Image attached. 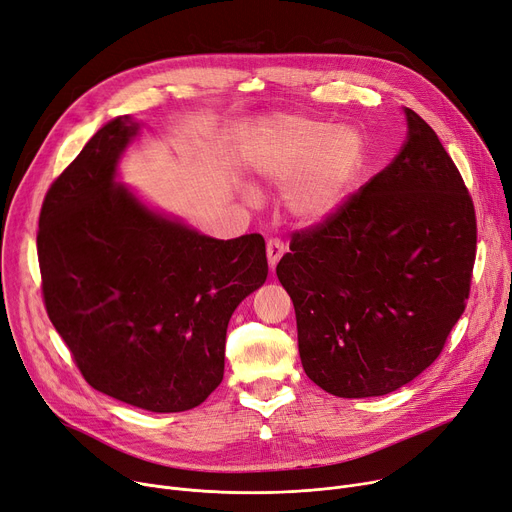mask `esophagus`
<instances>
[{"mask_svg":"<svg viewBox=\"0 0 512 512\" xmlns=\"http://www.w3.org/2000/svg\"><path fill=\"white\" fill-rule=\"evenodd\" d=\"M285 254V244L281 242L279 237H270L266 242V256H268V264L270 268H275L277 262L281 260V256Z\"/></svg>","mask_w":512,"mask_h":512,"instance_id":"1","label":"esophagus"}]
</instances>
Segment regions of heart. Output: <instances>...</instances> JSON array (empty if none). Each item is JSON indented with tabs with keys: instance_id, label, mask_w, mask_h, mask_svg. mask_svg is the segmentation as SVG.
Segmentation results:
<instances>
[{
	"instance_id": "obj_1",
	"label": "heart",
	"mask_w": 512,
	"mask_h": 512,
	"mask_svg": "<svg viewBox=\"0 0 512 512\" xmlns=\"http://www.w3.org/2000/svg\"><path fill=\"white\" fill-rule=\"evenodd\" d=\"M364 161V140L349 126L302 115H270L256 128L246 165L258 182L285 186L283 204L299 223H320L347 198ZM244 198L258 202L254 190Z\"/></svg>"
}]
</instances>
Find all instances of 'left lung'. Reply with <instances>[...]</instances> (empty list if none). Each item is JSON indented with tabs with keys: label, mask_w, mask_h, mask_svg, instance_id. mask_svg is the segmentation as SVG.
Wrapping results in <instances>:
<instances>
[{
	"label": "left lung",
	"mask_w": 512,
	"mask_h": 512,
	"mask_svg": "<svg viewBox=\"0 0 512 512\" xmlns=\"http://www.w3.org/2000/svg\"><path fill=\"white\" fill-rule=\"evenodd\" d=\"M401 153L277 264L302 366L343 399L388 395L442 353L465 312L475 208L436 132L405 109Z\"/></svg>",
	"instance_id": "obj_1"
}]
</instances>
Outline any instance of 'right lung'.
<instances>
[{"instance_id": "add662e5", "label": "right lung", "mask_w": 512, "mask_h": 512, "mask_svg": "<svg viewBox=\"0 0 512 512\" xmlns=\"http://www.w3.org/2000/svg\"><path fill=\"white\" fill-rule=\"evenodd\" d=\"M136 134L132 117L111 119L47 190L43 302L95 390L146 411H188L223 380L227 324L266 281V246L260 233L206 237L115 184Z\"/></svg>"}]
</instances>
